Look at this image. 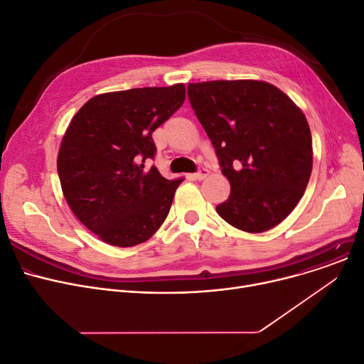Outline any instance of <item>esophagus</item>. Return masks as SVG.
Listing matches in <instances>:
<instances>
[{
	"label": "esophagus",
	"mask_w": 364,
	"mask_h": 364,
	"mask_svg": "<svg viewBox=\"0 0 364 364\" xmlns=\"http://www.w3.org/2000/svg\"><path fill=\"white\" fill-rule=\"evenodd\" d=\"M207 176H208V170H207V168H204V167L198 168V172H196V173H194V178H196L197 181H203V179H205Z\"/></svg>",
	"instance_id": "esophagus-1"
}]
</instances>
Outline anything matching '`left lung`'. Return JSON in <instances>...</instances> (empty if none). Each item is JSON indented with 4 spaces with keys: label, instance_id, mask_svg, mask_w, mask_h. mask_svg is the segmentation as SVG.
Instances as JSON below:
<instances>
[{
    "label": "left lung",
    "instance_id": "left-lung-1",
    "mask_svg": "<svg viewBox=\"0 0 364 364\" xmlns=\"http://www.w3.org/2000/svg\"><path fill=\"white\" fill-rule=\"evenodd\" d=\"M188 98L230 183L218 215L251 233L279 225L304 196L311 175L304 113L262 80L189 83Z\"/></svg>",
    "mask_w": 364,
    "mask_h": 364
}]
</instances>
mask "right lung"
I'll return each instance as SVG.
<instances>
[{"label":"right lung","mask_w":364,"mask_h":364,"mask_svg":"<svg viewBox=\"0 0 364 364\" xmlns=\"http://www.w3.org/2000/svg\"><path fill=\"white\" fill-rule=\"evenodd\" d=\"M185 101V85L135 88L91 98L73 116L57 157L64 198L75 216L114 247H134L159 230L183 179L157 167L151 134Z\"/></svg>","instance_id":"add662e5"}]
</instances>
